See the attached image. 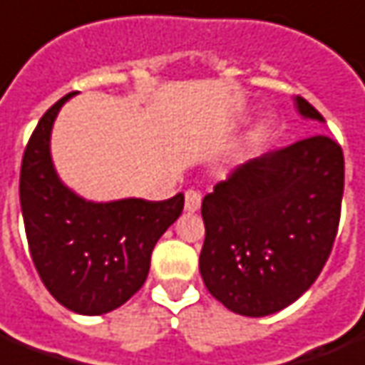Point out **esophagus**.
I'll return each instance as SVG.
<instances>
[{
  "instance_id": "34e87169",
  "label": "esophagus",
  "mask_w": 365,
  "mask_h": 365,
  "mask_svg": "<svg viewBox=\"0 0 365 365\" xmlns=\"http://www.w3.org/2000/svg\"><path fill=\"white\" fill-rule=\"evenodd\" d=\"M201 205V193L200 191H185V211L187 213H195Z\"/></svg>"
}]
</instances>
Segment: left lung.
I'll return each mask as SVG.
<instances>
[{"label": "left lung", "mask_w": 365, "mask_h": 365, "mask_svg": "<svg viewBox=\"0 0 365 365\" xmlns=\"http://www.w3.org/2000/svg\"><path fill=\"white\" fill-rule=\"evenodd\" d=\"M302 118L324 122L302 96ZM344 154L324 134L239 165L203 197L200 272L231 312L269 316L292 304L324 269L340 223Z\"/></svg>", "instance_id": "8db88e82"}]
</instances>
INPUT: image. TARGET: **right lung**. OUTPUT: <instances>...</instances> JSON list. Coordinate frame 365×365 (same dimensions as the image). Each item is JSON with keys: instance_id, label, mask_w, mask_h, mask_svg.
<instances>
[{"instance_id": "1", "label": "right lung", "mask_w": 365, "mask_h": 365, "mask_svg": "<svg viewBox=\"0 0 365 365\" xmlns=\"http://www.w3.org/2000/svg\"><path fill=\"white\" fill-rule=\"evenodd\" d=\"M63 96L27 142L19 178L23 223L35 269L63 307L98 316L122 307L144 284L158 239L182 215L183 195L96 203L68 190L51 158V130Z\"/></svg>"}]
</instances>
